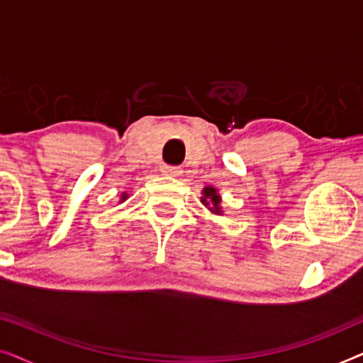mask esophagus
I'll use <instances>...</instances> for the list:
<instances>
[{
  "instance_id": "esophagus-1",
  "label": "esophagus",
  "mask_w": 363,
  "mask_h": 363,
  "mask_svg": "<svg viewBox=\"0 0 363 363\" xmlns=\"http://www.w3.org/2000/svg\"><path fill=\"white\" fill-rule=\"evenodd\" d=\"M162 172H163V175H167V177H180L182 175V170L178 167H163Z\"/></svg>"
}]
</instances>
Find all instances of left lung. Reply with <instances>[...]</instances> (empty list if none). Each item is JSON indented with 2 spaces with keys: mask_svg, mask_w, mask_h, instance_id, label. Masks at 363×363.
Segmentation results:
<instances>
[{
  "mask_svg": "<svg viewBox=\"0 0 363 363\" xmlns=\"http://www.w3.org/2000/svg\"><path fill=\"white\" fill-rule=\"evenodd\" d=\"M201 203L210 210V213H213V215H223L221 196L218 193V188L208 185L201 190Z\"/></svg>",
  "mask_w": 363,
  "mask_h": 363,
  "instance_id": "8db88e82",
  "label": "left lung"
}]
</instances>
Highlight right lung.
Instances as JSON below:
<instances>
[{
  "instance_id": "add662e5",
  "label": "right lung",
  "mask_w": 363,
  "mask_h": 363,
  "mask_svg": "<svg viewBox=\"0 0 363 363\" xmlns=\"http://www.w3.org/2000/svg\"><path fill=\"white\" fill-rule=\"evenodd\" d=\"M127 198H128V193H125V191H123V193H122V195H121V201H118V203H123V201H125V200H127Z\"/></svg>"
}]
</instances>
